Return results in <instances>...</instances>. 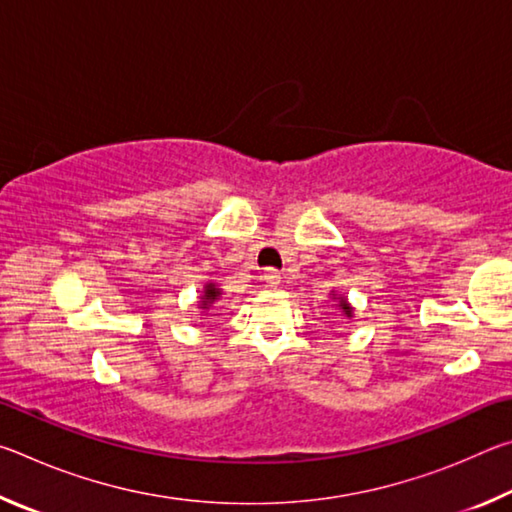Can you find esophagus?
Here are the masks:
<instances>
[{
    "label": "esophagus",
    "mask_w": 512,
    "mask_h": 512,
    "mask_svg": "<svg viewBox=\"0 0 512 512\" xmlns=\"http://www.w3.org/2000/svg\"><path fill=\"white\" fill-rule=\"evenodd\" d=\"M280 280H282V277H280V273L275 271V268H266V271H264V282H266V287L275 289L277 284H280Z\"/></svg>",
    "instance_id": "esophagus-1"
}]
</instances>
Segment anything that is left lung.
<instances>
[{"instance_id": "left-lung-1", "label": "left lung", "mask_w": 512, "mask_h": 512, "mask_svg": "<svg viewBox=\"0 0 512 512\" xmlns=\"http://www.w3.org/2000/svg\"><path fill=\"white\" fill-rule=\"evenodd\" d=\"M329 298H332V300L336 302V309L341 311V316H343V318H348V320H350V318H354V307L350 305L348 298L341 296V293H336V291L329 293Z\"/></svg>"}]
</instances>
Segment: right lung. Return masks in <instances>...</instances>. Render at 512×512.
I'll use <instances>...</instances> for the list:
<instances>
[{"label":"right lung","instance_id":"obj_1","mask_svg":"<svg viewBox=\"0 0 512 512\" xmlns=\"http://www.w3.org/2000/svg\"><path fill=\"white\" fill-rule=\"evenodd\" d=\"M221 289L216 287L214 282H207L205 287H203V291H201V296H198V309H201V314H205V311H210L216 302H219V298H221Z\"/></svg>","mask_w":512,"mask_h":512}]
</instances>
